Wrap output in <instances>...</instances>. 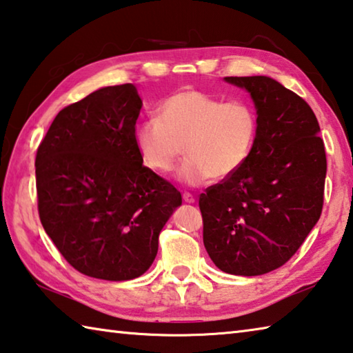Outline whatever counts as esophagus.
I'll return each instance as SVG.
<instances>
[{
  "label": "esophagus",
  "mask_w": 353,
  "mask_h": 353,
  "mask_svg": "<svg viewBox=\"0 0 353 353\" xmlns=\"http://www.w3.org/2000/svg\"><path fill=\"white\" fill-rule=\"evenodd\" d=\"M183 201L187 202V204H193L194 202V196L191 193H183Z\"/></svg>",
  "instance_id": "esophagus-1"
}]
</instances>
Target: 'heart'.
I'll return each mask as SVG.
<instances>
[{"label":"heart","instance_id":"heart-1","mask_svg":"<svg viewBox=\"0 0 353 353\" xmlns=\"http://www.w3.org/2000/svg\"><path fill=\"white\" fill-rule=\"evenodd\" d=\"M260 129L255 107L244 99L224 101L185 88L159 107V119H148L137 129L135 145L149 170L170 172L183 152L187 159L179 179L201 185L223 181L240 171L254 151Z\"/></svg>","mask_w":353,"mask_h":353}]
</instances>
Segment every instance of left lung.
Here are the masks:
<instances>
[{
	"mask_svg": "<svg viewBox=\"0 0 353 353\" xmlns=\"http://www.w3.org/2000/svg\"><path fill=\"white\" fill-rule=\"evenodd\" d=\"M225 81L250 93L260 129L246 165L199 196L204 246L221 271L261 276L283 266L318 223L325 148L299 94L266 76Z\"/></svg>",
	"mask_w": 353,
	"mask_h": 353,
	"instance_id": "8db88e82",
	"label": "left lung"
}]
</instances>
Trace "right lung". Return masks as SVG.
Segmentation results:
<instances>
[{"label": "right lung", "instance_id": "1", "mask_svg": "<svg viewBox=\"0 0 353 353\" xmlns=\"http://www.w3.org/2000/svg\"><path fill=\"white\" fill-rule=\"evenodd\" d=\"M141 104L132 83L99 88L59 112L37 148L41 225L83 276L140 277L182 204L174 185L143 165L135 145Z\"/></svg>", "mask_w": 353, "mask_h": 353}]
</instances>
